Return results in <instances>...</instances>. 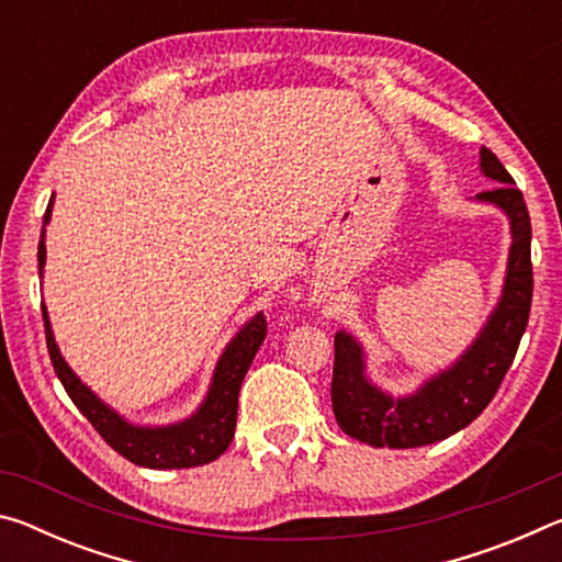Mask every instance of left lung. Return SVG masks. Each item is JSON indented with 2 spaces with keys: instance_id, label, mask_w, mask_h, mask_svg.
<instances>
[{
  "instance_id": "left-lung-1",
  "label": "left lung",
  "mask_w": 562,
  "mask_h": 562,
  "mask_svg": "<svg viewBox=\"0 0 562 562\" xmlns=\"http://www.w3.org/2000/svg\"><path fill=\"white\" fill-rule=\"evenodd\" d=\"M481 170L501 186L483 190L475 201L498 205L508 215L513 235L506 284L496 310L453 367L431 376L418 392L398 398L369 382L361 345L345 329L337 331L331 408L341 431L351 439L376 449H416L449 439L491 404L513 364L532 300L530 215L516 180L486 146L481 148Z\"/></svg>"
}]
</instances>
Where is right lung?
I'll return each mask as SVG.
<instances>
[{"label": "right lung", "instance_id": "right-lung-1", "mask_svg": "<svg viewBox=\"0 0 562 562\" xmlns=\"http://www.w3.org/2000/svg\"><path fill=\"white\" fill-rule=\"evenodd\" d=\"M54 198L46 205L44 225L52 217ZM40 274H44L46 247H44V231L40 240ZM44 329H46V347L54 364V372L64 384L76 408L89 418L93 429L101 434L113 451H119L123 459L131 463L144 465V469H193L215 461L217 456L227 451L237 422V394L240 384L250 369L255 355L268 335V322L265 315H255L247 325L231 339V345L217 359L215 374L211 389H207L205 402L198 406L195 414H190L186 422L168 424V426H136L123 418L119 412H113L91 389L81 382L66 364L59 347L54 341V331L49 325V315L42 304Z\"/></svg>", "mask_w": 562, "mask_h": 562}]
</instances>
